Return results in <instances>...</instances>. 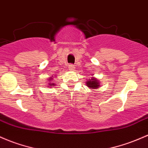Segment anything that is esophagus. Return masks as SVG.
I'll list each match as a JSON object with an SVG mask.
<instances>
[{"mask_svg": "<svg viewBox=\"0 0 148 148\" xmlns=\"http://www.w3.org/2000/svg\"><path fill=\"white\" fill-rule=\"evenodd\" d=\"M69 69L71 71H74V69H75V67H74V66L73 65V64H69Z\"/></svg>", "mask_w": 148, "mask_h": 148, "instance_id": "34e87169", "label": "esophagus"}]
</instances>
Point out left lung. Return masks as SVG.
<instances>
[{
    "label": "left lung",
    "instance_id": "1",
    "mask_svg": "<svg viewBox=\"0 0 148 148\" xmlns=\"http://www.w3.org/2000/svg\"><path fill=\"white\" fill-rule=\"evenodd\" d=\"M86 86L88 87H89L90 88H92V89H95L98 88L100 86V83L99 82V81L95 78L92 77L91 79H88L86 83Z\"/></svg>",
    "mask_w": 148,
    "mask_h": 148
}]
</instances>
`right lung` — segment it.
<instances>
[{"label": "right lung", "mask_w": 148, "mask_h": 148, "mask_svg": "<svg viewBox=\"0 0 148 148\" xmlns=\"http://www.w3.org/2000/svg\"><path fill=\"white\" fill-rule=\"evenodd\" d=\"M53 77H50V79H49V81L50 82H51V81H53ZM49 86H56V84H54V83H51V82H50L49 83Z\"/></svg>", "instance_id": "right-lung-1"}]
</instances>
